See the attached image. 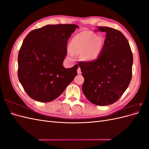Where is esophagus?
<instances>
[{"label": "esophagus", "instance_id": "esophagus-1", "mask_svg": "<svg viewBox=\"0 0 149 149\" xmlns=\"http://www.w3.org/2000/svg\"><path fill=\"white\" fill-rule=\"evenodd\" d=\"M77 72H78V74H81V68L79 67L78 70H77Z\"/></svg>", "mask_w": 149, "mask_h": 149}]
</instances>
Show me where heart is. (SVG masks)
Segmentation results:
<instances>
[{"label":"heart","mask_w":149,"mask_h":149,"mask_svg":"<svg viewBox=\"0 0 149 149\" xmlns=\"http://www.w3.org/2000/svg\"><path fill=\"white\" fill-rule=\"evenodd\" d=\"M104 46V39L97 36L91 31L84 30L71 39L69 45V55L73 53L80 54V59L89 62L96 60L100 56Z\"/></svg>","instance_id":"obj_1"}]
</instances>
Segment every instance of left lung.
<instances>
[{
	"label": "left lung",
	"mask_w": 149,
	"mask_h": 149,
	"mask_svg": "<svg viewBox=\"0 0 149 149\" xmlns=\"http://www.w3.org/2000/svg\"><path fill=\"white\" fill-rule=\"evenodd\" d=\"M97 29L106 33L100 56L78 65L84 78L82 91L86 97L94 104L107 106L118 101L128 88L133 56L127 38L120 31L107 26Z\"/></svg>",
	"instance_id": "left-lung-1"
}]
</instances>
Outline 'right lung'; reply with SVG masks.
<instances>
[{
  "mask_svg": "<svg viewBox=\"0 0 149 149\" xmlns=\"http://www.w3.org/2000/svg\"><path fill=\"white\" fill-rule=\"evenodd\" d=\"M75 24L47 25L31 31L18 55V77L33 100L46 102L59 97L77 75L78 65L65 68L68 40Z\"/></svg>",
  "mask_w": 149,
  "mask_h": 149,
  "instance_id": "right-lung-1",
  "label": "right lung"
}]
</instances>
